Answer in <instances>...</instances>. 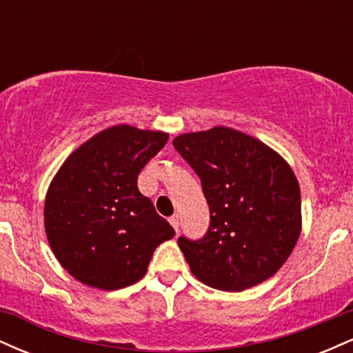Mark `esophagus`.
Returning a JSON list of instances; mask_svg holds the SVG:
<instances>
[{
    "label": "esophagus",
    "mask_w": 353,
    "mask_h": 353,
    "mask_svg": "<svg viewBox=\"0 0 353 353\" xmlns=\"http://www.w3.org/2000/svg\"><path fill=\"white\" fill-rule=\"evenodd\" d=\"M169 222H171V225L176 229V232H177V230H179V216H177V214H174V216L169 217Z\"/></svg>",
    "instance_id": "1"
}]
</instances>
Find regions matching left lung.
<instances>
[{
  "instance_id": "1",
  "label": "left lung",
  "mask_w": 353,
  "mask_h": 353,
  "mask_svg": "<svg viewBox=\"0 0 353 353\" xmlns=\"http://www.w3.org/2000/svg\"><path fill=\"white\" fill-rule=\"evenodd\" d=\"M172 144L199 176L210 212L204 237L177 239L190 272L228 292L272 277L301 236V188L290 165L224 125L181 134Z\"/></svg>"
}]
</instances>
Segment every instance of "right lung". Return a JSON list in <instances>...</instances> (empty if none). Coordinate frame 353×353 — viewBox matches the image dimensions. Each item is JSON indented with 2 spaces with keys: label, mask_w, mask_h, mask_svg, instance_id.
Returning a JSON list of instances; mask_svg holds the SVG:
<instances>
[{
  "label": "right lung",
  "mask_w": 353,
  "mask_h": 353,
  "mask_svg": "<svg viewBox=\"0 0 353 353\" xmlns=\"http://www.w3.org/2000/svg\"><path fill=\"white\" fill-rule=\"evenodd\" d=\"M169 134L112 125L64 161L44 201V228L76 281L117 290L144 277L156 247L176 236L137 189L141 169Z\"/></svg>",
  "instance_id": "1"
}]
</instances>
